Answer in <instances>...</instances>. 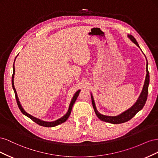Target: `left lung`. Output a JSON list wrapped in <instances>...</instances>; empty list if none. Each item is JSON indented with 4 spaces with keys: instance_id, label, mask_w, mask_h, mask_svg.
<instances>
[{
    "instance_id": "obj_1",
    "label": "left lung",
    "mask_w": 158,
    "mask_h": 158,
    "mask_svg": "<svg viewBox=\"0 0 158 158\" xmlns=\"http://www.w3.org/2000/svg\"><path fill=\"white\" fill-rule=\"evenodd\" d=\"M128 37L130 39L134 44H136L138 47H139V45L138 44V42L136 41V39L132 35H128ZM142 53L144 54V52H142ZM145 56V55H144ZM146 57V56H145ZM146 78L144 81V85H143V88L141 92L140 95L138 97L137 101L136 103L133 105V106L129 108L128 109L126 110L117 116H108V115H104V114H102L98 112V109L96 108V106H95V101L94 97L92 95V94L91 93V98H92V106L94 109L95 113L96 114L97 117L100 119L101 121H105V122H107L109 123H112V124H121L123 123H125L135 116V114L138 112L140 111V110L144 107V105L146 103V102L147 100V97H148V86H149V84H150V74H149V72H148V60L146 59Z\"/></svg>"
}]
</instances>
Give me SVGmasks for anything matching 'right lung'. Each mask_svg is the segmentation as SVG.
Segmentation results:
<instances>
[{
  "label": "right lung",
  "mask_w": 158,
  "mask_h": 158,
  "mask_svg": "<svg viewBox=\"0 0 158 158\" xmlns=\"http://www.w3.org/2000/svg\"><path fill=\"white\" fill-rule=\"evenodd\" d=\"M17 55V56H18ZM17 56H16V58L17 57ZM16 58H15V60H16ZM15 60H14V64H13V74H12V88H13V89H14V94H15V96H16V102H17V104L18 106V107L19 109H20L21 112L24 114V115L27 116V117H29L30 118H31V120L33 121H34L35 123H36L37 124H38V125H40L41 126H43V127H56L57 125H60V124H62L64 123L67 119L69 118L70 114L71 113V111H72V109H73V105L74 104L75 102L76 99H77V98L78 97V95H79V93L80 92V89L78 90L77 92H76L75 93V94L74 95V96L73 98V99H72L71 102L70 103V105H69V109H68V111L66 112V113L64 114V116H63L62 117H60V118L57 119V120L55 121H51V122H48V121H43L41 120V119L40 118H38L37 117H33L32 115H31L30 114L27 113L24 109H23V108L22 107V105L20 104V101H19V99L18 98V95H17V92H16V90L15 89V87H14V74H15V68H14V63H15Z\"/></svg>",
  "instance_id": "right-lung-1"
}]
</instances>
